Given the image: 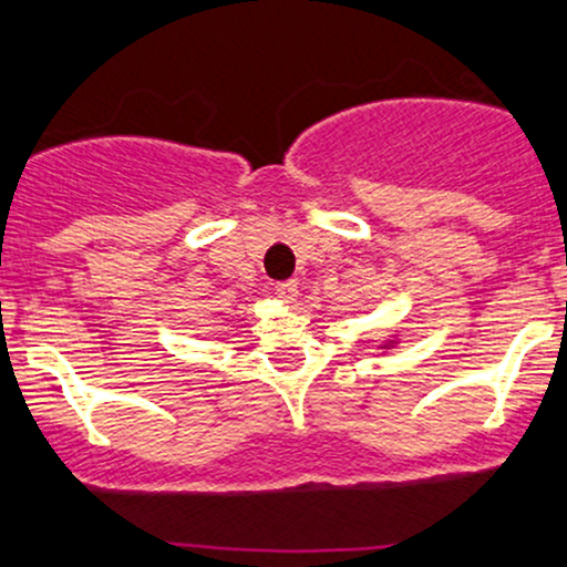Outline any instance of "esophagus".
I'll return each mask as SVG.
<instances>
[{"label": "esophagus", "instance_id": "1", "mask_svg": "<svg viewBox=\"0 0 567 567\" xmlns=\"http://www.w3.org/2000/svg\"><path fill=\"white\" fill-rule=\"evenodd\" d=\"M274 290H277V296L288 303H293L298 298V282H293V279H288V282H279Z\"/></svg>", "mask_w": 567, "mask_h": 567}]
</instances>
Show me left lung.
I'll return each instance as SVG.
<instances>
[{
    "label": "left lung",
    "instance_id": "1",
    "mask_svg": "<svg viewBox=\"0 0 567 567\" xmlns=\"http://www.w3.org/2000/svg\"><path fill=\"white\" fill-rule=\"evenodd\" d=\"M395 344V341H388V344H384V347H388V350H390V347H393Z\"/></svg>",
    "mask_w": 567,
    "mask_h": 567
}]
</instances>
